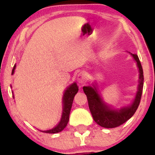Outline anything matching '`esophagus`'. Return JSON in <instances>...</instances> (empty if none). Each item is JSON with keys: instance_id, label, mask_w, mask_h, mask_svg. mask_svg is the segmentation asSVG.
Masks as SVG:
<instances>
[{"instance_id": "obj_1", "label": "esophagus", "mask_w": 155, "mask_h": 155, "mask_svg": "<svg viewBox=\"0 0 155 155\" xmlns=\"http://www.w3.org/2000/svg\"><path fill=\"white\" fill-rule=\"evenodd\" d=\"M87 80V75L85 73L81 72L78 74L77 76V81L79 84H83Z\"/></svg>"}]
</instances>
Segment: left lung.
Wrapping results in <instances>:
<instances>
[{"instance_id": "8db88e82", "label": "left lung", "mask_w": 155, "mask_h": 155, "mask_svg": "<svg viewBox=\"0 0 155 155\" xmlns=\"http://www.w3.org/2000/svg\"><path fill=\"white\" fill-rule=\"evenodd\" d=\"M136 61L138 69V84L137 92L132 103L128 106L120 108H114L104 100L98 91L97 84L94 81L91 85L83 87V90L87 97L89 108L93 120L97 124L106 128L118 127L133 116L139 106L143 87V75L141 64L136 54L127 51Z\"/></svg>"}]
</instances>
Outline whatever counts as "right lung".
I'll use <instances>...</instances> for the list:
<instances>
[{
  "label": "right lung",
  "mask_w": 155,
  "mask_h": 155,
  "mask_svg": "<svg viewBox=\"0 0 155 155\" xmlns=\"http://www.w3.org/2000/svg\"><path fill=\"white\" fill-rule=\"evenodd\" d=\"M16 68V64L12 69V75L15 74V71ZM12 87V86H11ZM79 91V87L77 86L76 82L72 83L71 84L69 85L68 87L64 90L63 98H62V104H63V111H62L61 118H60V122L57 124L55 127H53L50 130H41L42 132L46 133H58L61 132L66 127L68 122L69 121V115H70V111L72 107L73 101H74V96ZM13 93V97L15 98V95Z\"/></svg>",
  "instance_id": "obj_1"
}]
</instances>
